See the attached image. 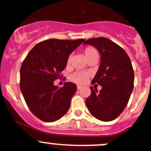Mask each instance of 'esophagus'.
<instances>
[{"mask_svg":"<svg viewBox=\"0 0 151 151\" xmlns=\"http://www.w3.org/2000/svg\"><path fill=\"white\" fill-rule=\"evenodd\" d=\"M81 88H82V86H77V89L80 90V89H81Z\"/></svg>","mask_w":151,"mask_h":151,"instance_id":"obj_1","label":"esophagus"}]
</instances>
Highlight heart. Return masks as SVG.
Returning a JSON list of instances; mask_svg holds the SVG:
<instances>
[{
    "label": "heart",
    "instance_id": "obj_1",
    "mask_svg": "<svg viewBox=\"0 0 151 151\" xmlns=\"http://www.w3.org/2000/svg\"><path fill=\"white\" fill-rule=\"evenodd\" d=\"M84 53H85V56L86 57V59L90 58L91 56H95V55H98V51L96 50V49L94 48L93 47L91 46H88V47H86L85 50H84ZM71 56H69L67 60V63L69 64L71 63ZM88 77H89V74L88 72H86V71H77L75 72L72 73L71 75L69 76V79L72 81V82L75 83L77 84H84L85 83H86V81L88 80Z\"/></svg>",
    "mask_w": 151,
    "mask_h": 151
}]
</instances>
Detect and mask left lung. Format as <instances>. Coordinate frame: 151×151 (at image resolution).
Returning <instances> with one entry per match:
<instances>
[{
	"mask_svg": "<svg viewBox=\"0 0 151 151\" xmlns=\"http://www.w3.org/2000/svg\"><path fill=\"white\" fill-rule=\"evenodd\" d=\"M101 54V64L91 84L102 88L98 91L90 87L91 95L86 100L88 111L102 122H110L126 107L134 86V71L124 50L107 38H93L84 41Z\"/></svg>",
	"mask_w": 151,
	"mask_h": 151,
	"instance_id": "1",
	"label": "left lung"
}]
</instances>
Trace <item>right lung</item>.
<instances>
[{
    "instance_id": "1",
    "label": "right lung",
    "mask_w": 151,
    "mask_h": 151,
    "mask_svg": "<svg viewBox=\"0 0 151 151\" xmlns=\"http://www.w3.org/2000/svg\"><path fill=\"white\" fill-rule=\"evenodd\" d=\"M84 41L45 40L36 44L22 63L21 91L29 110L40 120L55 122L68 111L77 86L65 82L59 88L53 82L61 77L69 55Z\"/></svg>"
}]
</instances>
